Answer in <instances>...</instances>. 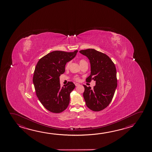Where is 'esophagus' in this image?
<instances>
[{"label":"esophagus","mask_w":152,"mask_h":152,"mask_svg":"<svg viewBox=\"0 0 152 152\" xmlns=\"http://www.w3.org/2000/svg\"><path fill=\"white\" fill-rule=\"evenodd\" d=\"M75 86H78V85H80V84H78V83H75Z\"/></svg>","instance_id":"esophagus-1"}]
</instances>
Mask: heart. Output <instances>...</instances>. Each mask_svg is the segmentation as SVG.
I'll return each instance as SVG.
<instances>
[{"label":"heart","instance_id":"1","mask_svg":"<svg viewBox=\"0 0 152 152\" xmlns=\"http://www.w3.org/2000/svg\"><path fill=\"white\" fill-rule=\"evenodd\" d=\"M85 62H86V61L84 60H83V59H81V60H80V65H81V64H84V63H85ZM70 64V62H68L66 64V69H68L69 67ZM74 80H76V81H77V82H78V81H80V78L78 77H75L74 78Z\"/></svg>","mask_w":152,"mask_h":152}]
</instances>
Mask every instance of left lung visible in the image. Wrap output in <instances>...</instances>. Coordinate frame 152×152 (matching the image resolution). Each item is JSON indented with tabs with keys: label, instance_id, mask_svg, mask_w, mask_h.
I'll use <instances>...</instances> for the list:
<instances>
[{
	"label": "left lung",
	"instance_id": "8db88e82",
	"mask_svg": "<svg viewBox=\"0 0 152 152\" xmlns=\"http://www.w3.org/2000/svg\"><path fill=\"white\" fill-rule=\"evenodd\" d=\"M80 52L90 62L91 75L86 79V82L96 81L93 88L83 85L86 105L93 111H100L109 105L114 95L117 85L116 67L109 56L94 49L83 50Z\"/></svg>",
	"mask_w": 152,
	"mask_h": 152
}]
</instances>
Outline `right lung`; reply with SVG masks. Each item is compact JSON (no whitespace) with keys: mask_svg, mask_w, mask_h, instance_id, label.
<instances>
[{"mask_svg":"<svg viewBox=\"0 0 152 152\" xmlns=\"http://www.w3.org/2000/svg\"><path fill=\"white\" fill-rule=\"evenodd\" d=\"M77 52L53 51L39 59L35 67L32 80L36 94L50 112L61 113L69 105L70 94L75 88V84L68 82L61 88L59 77L64 73L67 62L72 60Z\"/></svg>","mask_w":152,"mask_h":152,"instance_id":"right-lung-1","label":"right lung"}]
</instances>
